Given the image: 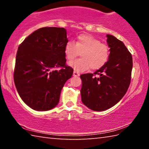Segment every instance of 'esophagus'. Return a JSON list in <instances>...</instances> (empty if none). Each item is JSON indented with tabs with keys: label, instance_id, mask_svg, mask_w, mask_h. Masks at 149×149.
<instances>
[{
	"label": "esophagus",
	"instance_id": "34e87169",
	"mask_svg": "<svg viewBox=\"0 0 149 149\" xmlns=\"http://www.w3.org/2000/svg\"><path fill=\"white\" fill-rule=\"evenodd\" d=\"M79 73H78L76 71H74V74H73V75H74V77H77V76H79Z\"/></svg>",
	"mask_w": 149,
	"mask_h": 149
}]
</instances>
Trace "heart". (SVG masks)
Masks as SVG:
<instances>
[{
  "instance_id": "heart-1",
  "label": "heart",
  "mask_w": 149,
  "mask_h": 149,
  "mask_svg": "<svg viewBox=\"0 0 149 149\" xmlns=\"http://www.w3.org/2000/svg\"><path fill=\"white\" fill-rule=\"evenodd\" d=\"M81 58L70 63V65L77 72H84L89 68L98 70L108 62L110 57V47L100 39L91 35L81 34L77 37L76 42L70 41L64 47L68 60L71 61L79 55Z\"/></svg>"
}]
</instances>
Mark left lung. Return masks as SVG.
I'll use <instances>...</instances> for the list:
<instances>
[{"instance_id": "obj_1", "label": "left lung", "mask_w": 149, "mask_h": 149, "mask_svg": "<svg viewBox=\"0 0 149 149\" xmlns=\"http://www.w3.org/2000/svg\"><path fill=\"white\" fill-rule=\"evenodd\" d=\"M110 48L108 62L93 74L81 75L82 102L94 111H104L120 101L129 88L132 55L122 41L107 35Z\"/></svg>"}]
</instances>
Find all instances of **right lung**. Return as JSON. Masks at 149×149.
I'll list each match as a JSON object with an SVG mask.
<instances>
[{"label":"right lung","mask_w":149,"mask_h":149,"mask_svg":"<svg viewBox=\"0 0 149 149\" xmlns=\"http://www.w3.org/2000/svg\"><path fill=\"white\" fill-rule=\"evenodd\" d=\"M68 42L64 28L45 27L32 33L19 45L14 84L22 100L32 109L49 110L58 103L62 89L74 72L65 64Z\"/></svg>","instance_id":"add662e5"}]
</instances>
